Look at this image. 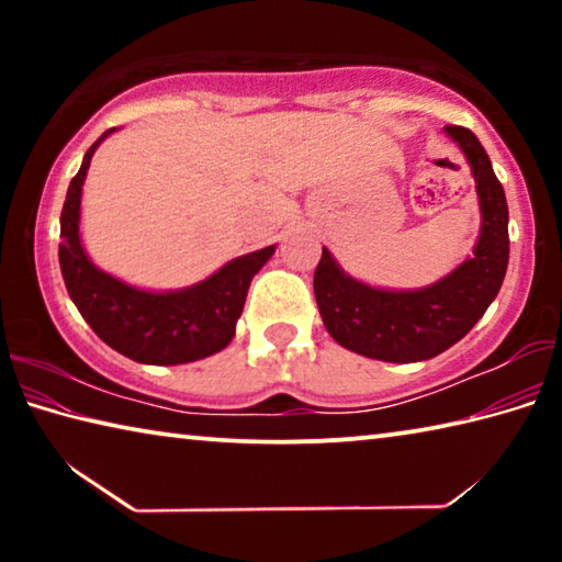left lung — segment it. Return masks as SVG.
Instances as JSON below:
<instances>
[{
	"instance_id": "1",
	"label": "left lung",
	"mask_w": 562,
	"mask_h": 562,
	"mask_svg": "<svg viewBox=\"0 0 562 562\" xmlns=\"http://www.w3.org/2000/svg\"><path fill=\"white\" fill-rule=\"evenodd\" d=\"M446 133L469 158L481 203V237L473 258L449 278L412 292L374 290L341 272L327 247L315 270V297L322 322L335 341L361 357L422 361L441 355L483 317L506 278L508 205L501 180L481 140L463 126Z\"/></svg>"
}]
</instances>
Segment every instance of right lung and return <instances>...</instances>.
<instances>
[{
  "instance_id": "1",
  "label": "right lung",
  "mask_w": 562,
  "mask_h": 562,
  "mask_svg": "<svg viewBox=\"0 0 562 562\" xmlns=\"http://www.w3.org/2000/svg\"><path fill=\"white\" fill-rule=\"evenodd\" d=\"M111 131L116 128H109L87 150L79 173L66 190L59 265L69 297L111 349L140 364H186L211 357L231 345L247 288L272 258L274 245L243 255L213 278L180 292H144L93 268L79 240L81 186L93 150Z\"/></svg>"
}]
</instances>
